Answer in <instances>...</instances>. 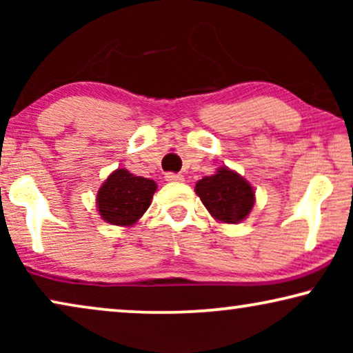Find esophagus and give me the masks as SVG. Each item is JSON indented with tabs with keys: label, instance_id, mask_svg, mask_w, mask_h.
I'll list each match as a JSON object with an SVG mask.
<instances>
[{
	"label": "esophagus",
	"instance_id": "obj_1",
	"mask_svg": "<svg viewBox=\"0 0 353 353\" xmlns=\"http://www.w3.org/2000/svg\"><path fill=\"white\" fill-rule=\"evenodd\" d=\"M165 180L167 181H183V175L181 173L168 172V173H165Z\"/></svg>",
	"mask_w": 353,
	"mask_h": 353
}]
</instances>
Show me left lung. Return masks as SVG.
Instances as JSON below:
<instances>
[{
  "mask_svg": "<svg viewBox=\"0 0 353 353\" xmlns=\"http://www.w3.org/2000/svg\"><path fill=\"white\" fill-rule=\"evenodd\" d=\"M196 194L212 216L225 223H238L254 207V190L243 176L221 167L215 175L196 183Z\"/></svg>",
  "mask_w": 353,
  "mask_h": 353,
  "instance_id": "1",
  "label": "left lung"
}]
</instances>
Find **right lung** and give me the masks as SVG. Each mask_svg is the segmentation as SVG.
<instances>
[{
	"instance_id": "add662e5",
	"label": "right lung",
	"mask_w": 353,
	"mask_h": 353,
	"mask_svg": "<svg viewBox=\"0 0 353 353\" xmlns=\"http://www.w3.org/2000/svg\"><path fill=\"white\" fill-rule=\"evenodd\" d=\"M156 188V181L119 168L109 175L98 192L99 215L112 225H133L151 205Z\"/></svg>"
}]
</instances>
